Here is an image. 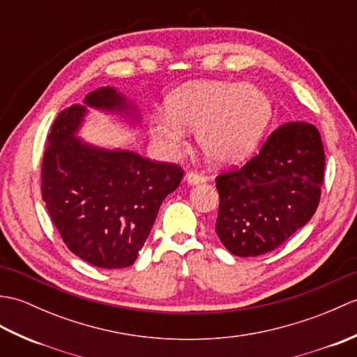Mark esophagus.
Returning a JSON list of instances; mask_svg holds the SVG:
<instances>
[{
    "mask_svg": "<svg viewBox=\"0 0 357 357\" xmlns=\"http://www.w3.org/2000/svg\"><path fill=\"white\" fill-rule=\"evenodd\" d=\"M185 183L188 185H196V184H201V183H206L207 176L206 174H201V173H196V172H188L185 174Z\"/></svg>",
    "mask_w": 357,
    "mask_h": 357,
    "instance_id": "obj_1",
    "label": "esophagus"
}]
</instances>
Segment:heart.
<instances>
[{
	"label": "heart",
	"instance_id": "b5f03b06",
	"mask_svg": "<svg viewBox=\"0 0 357 357\" xmlns=\"http://www.w3.org/2000/svg\"><path fill=\"white\" fill-rule=\"evenodd\" d=\"M167 116L150 123L151 138L167 151L178 150L183 127L196 128V141L208 161L236 164L253 153L271 123L268 95L256 86L230 81L195 82L165 102Z\"/></svg>",
	"mask_w": 357,
	"mask_h": 357
}]
</instances>
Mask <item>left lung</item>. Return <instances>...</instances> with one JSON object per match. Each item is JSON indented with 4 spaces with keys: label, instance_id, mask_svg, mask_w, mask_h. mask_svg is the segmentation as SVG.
Here are the masks:
<instances>
[{
    "label": "left lung",
    "instance_id": "8db88e82",
    "mask_svg": "<svg viewBox=\"0 0 357 357\" xmlns=\"http://www.w3.org/2000/svg\"><path fill=\"white\" fill-rule=\"evenodd\" d=\"M325 155L313 124H282L259 153L216 176V233L234 256H259L302 229L317 208Z\"/></svg>",
    "mask_w": 357,
    "mask_h": 357
}]
</instances>
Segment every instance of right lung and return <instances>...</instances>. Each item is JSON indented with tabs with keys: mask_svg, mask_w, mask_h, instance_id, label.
Segmentation results:
<instances>
[{
	"mask_svg": "<svg viewBox=\"0 0 357 357\" xmlns=\"http://www.w3.org/2000/svg\"><path fill=\"white\" fill-rule=\"evenodd\" d=\"M89 109L118 115L130 126L141 121L136 105L115 87L96 89L84 104L59 113L43 156V199L73 255L95 267L124 268L136 261L159 207L184 172L176 164L81 139Z\"/></svg>",
	"mask_w": 357,
	"mask_h": 357,
	"instance_id": "obj_1",
	"label": "right lung"
}]
</instances>
